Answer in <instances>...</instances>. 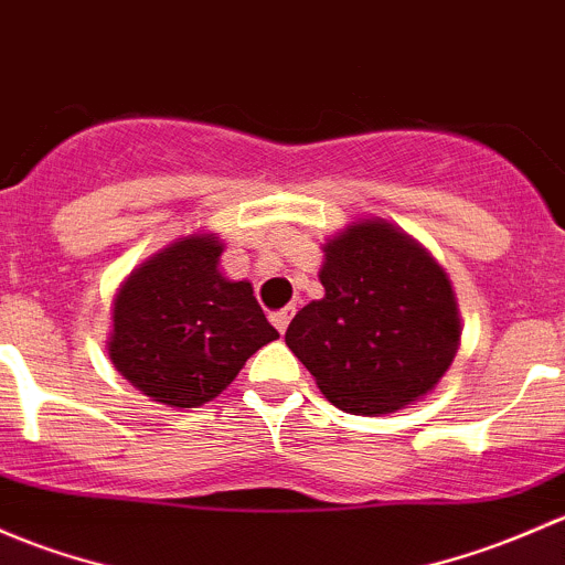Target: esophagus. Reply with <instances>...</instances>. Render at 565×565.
<instances>
[{"mask_svg": "<svg viewBox=\"0 0 565 565\" xmlns=\"http://www.w3.org/2000/svg\"><path fill=\"white\" fill-rule=\"evenodd\" d=\"M294 312H296V307H282V310H277V312H271V323L277 326V331H280V334H285V329H288V323H290V318H294Z\"/></svg>", "mask_w": 565, "mask_h": 565, "instance_id": "34e87169", "label": "esophagus"}]
</instances>
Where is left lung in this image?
I'll return each instance as SVG.
<instances>
[{
	"label": "left lung",
	"instance_id": "1",
	"mask_svg": "<svg viewBox=\"0 0 565 565\" xmlns=\"http://www.w3.org/2000/svg\"><path fill=\"white\" fill-rule=\"evenodd\" d=\"M323 253L326 296L296 312L288 348L337 408L375 416L416 403L459 345L446 271L381 220L348 225Z\"/></svg>",
	"mask_w": 565,
	"mask_h": 565
}]
</instances>
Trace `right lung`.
<instances>
[{"instance_id": "obj_1", "label": "right lung", "mask_w": 565, "mask_h": 565, "mask_svg": "<svg viewBox=\"0 0 565 565\" xmlns=\"http://www.w3.org/2000/svg\"><path fill=\"white\" fill-rule=\"evenodd\" d=\"M217 236L173 242L132 271L114 301L108 356L147 397L198 408L217 397L277 329L253 285L217 271Z\"/></svg>"}]
</instances>
